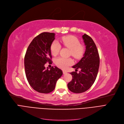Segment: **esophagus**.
Segmentation results:
<instances>
[{
  "mask_svg": "<svg viewBox=\"0 0 124 124\" xmlns=\"http://www.w3.org/2000/svg\"><path fill=\"white\" fill-rule=\"evenodd\" d=\"M62 72H63V73L64 74H66V73H67V72L66 70H63Z\"/></svg>",
  "mask_w": 124,
  "mask_h": 124,
  "instance_id": "34e87169",
  "label": "esophagus"
}]
</instances>
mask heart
Here are the masks:
<instances>
[{
    "label": "heart",
    "mask_w": 124,
    "mask_h": 124,
    "mask_svg": "<svg viewBox=\"0 0 124 124\" xmlns=\"http://www.w3.org/2000/svg\"><path fill=\"white\" fill-rule=\"evenodd\" d=\"M63 45L70 49V54L75 59H79L83 56L84 53V46L80 44V41L77 37L69 35L63 36L61 39ZM61 46L59 42L54 40L51 46V53L54 56H56L59 53ZM56 65L62 69L66 68L73 63V60L71 58L59 57L55 60Z\"/></svg>",
    "instance_id": "heart-1"
}]
</instances>
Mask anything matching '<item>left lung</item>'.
Listing matches in <instances>:
<instances>
[{
  "instance_id": "8db88e82",
  "label": "left lung",
  "mask_w": 124,
  "mask_h": 124,
  "mask_svg": "<svg viewBox=\"0 0 124 124\" xmlns=\"http://www.w3.org/2000/svg\"><path fill=\"white\" fill-rule=\"evenodd\" d=\"M86 50L80 61L73 66L76 69L71 72L72 79L68 84V88L75 93H83L90 88L96 78L100 66V56L96 46L92 38L84 34L82 36ZM81 69L79 74L77 73Z\"/></svg>"
}]
</instances>
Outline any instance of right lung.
<instances>
[{
    "label": "right lung",
    "instance_id": "1",
    "mask_svg": "<svg viewBox=\"0 0 124 124\" xmlns=\"http://www.w3.org/2000/svg\"><path fill=\"white\" fill-rule=\"evenodd\" d=\"M55 39V33L43 32L35 37L29 45L24 56L26 78L31 87L38 92L53 91L62 71L57 67H45L52 63L51 46Z\"/></svg>",
    "mask_w": 124,
    "mask_h": 124
}]
</instances>
